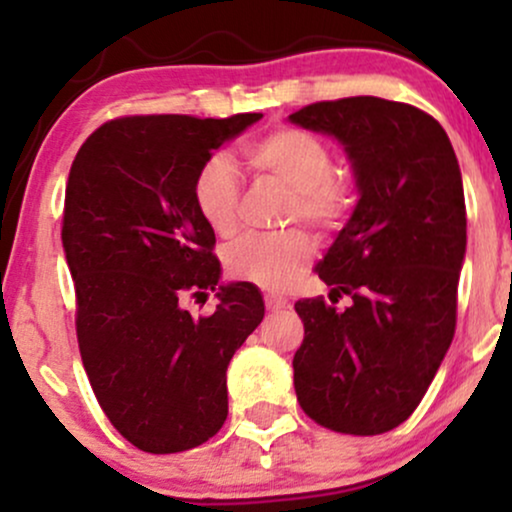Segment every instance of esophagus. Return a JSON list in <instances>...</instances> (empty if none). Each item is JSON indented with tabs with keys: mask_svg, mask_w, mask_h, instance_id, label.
Wrapping results in <instances>:
<instances>
[{
	"mask_svg": "<svg viewBox=\"0 0 512 512\" xmlns=\"http://www.w3.org/2000/svg\"><path fill=\"white\" fill-rule=\"evenodd\" d=\"M264 305H267L269 313H276V310L286 308V298L274 296V293H267V296H264Z\"/></svg>",
	"mask_w": 512,
	"mask_h": 512,
	"instance_id": "obj_1",
	"label": "esophagus"
}]
</instances>
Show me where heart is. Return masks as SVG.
Returning <instances> with one entry per match:
<instances>
[{
  "mask_svg": "<svg viewBox=\"0 0 512 512\" xmlns=\"http://www.w3.org/2000/svg\"><path fill=\"white\" fill-rule=\"evenodd\" d=\"M250 168L262 178L289 187L286 221H305L332 231L339 228L354 207L349 180L334 168L330 144L313 132L281 125L252 139L245 146ZM192 202L199 219L216 236L228 238L238 228L240 175L226 154L204 158L192 178ZM315 257V243L301 228L279 236H248L223 252L226 272L238 281L264 291H284L301 276Z\"/></svg>",
  "mask_w": 512,
  "mask_h": 512,
  "instance_id": "obj_1",
  "label": "heart"
}]
</instances>
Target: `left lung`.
<instances>
[{
    "label": "left lung",
    "instance_id": "8db88e82",
    "mask_svg": "<svg viewBox=\"0 0 512 512\" xmlns=\"http://www.w3.org/2000/svg\"><path fill=\"white\" fill-rule=\"evenodd\" d=\"M291 122L346 146L361 192L317 274L330 301L303 298L293 385L315 424L378 436L407 421L455 337L467 248L462 175L436 117L351 96L305 105Z\"/></svg>",
    "mask_w": 512,
    "mask_h": 512
}]
</instances>
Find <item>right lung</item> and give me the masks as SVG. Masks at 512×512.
<instances>
[{"instance_id":"1","label":"right lung","mask_w":512,"mask_h":512,"mask_svg":"<svg viewBox=\"0 0 512 512\" xmlns=\"http://www.w3.org/2000/svg\"><path fill=\"white\" fill-rule=\"evenodd\" d=\"M260 117H115L81 144L69 170L62 245L81 361L110 424L144 452L190 450L219 433L226 368L264 317L248 281L219 286L211 315L185 308L221 274L192 178Z\"/></svg>"}]
</instances>
